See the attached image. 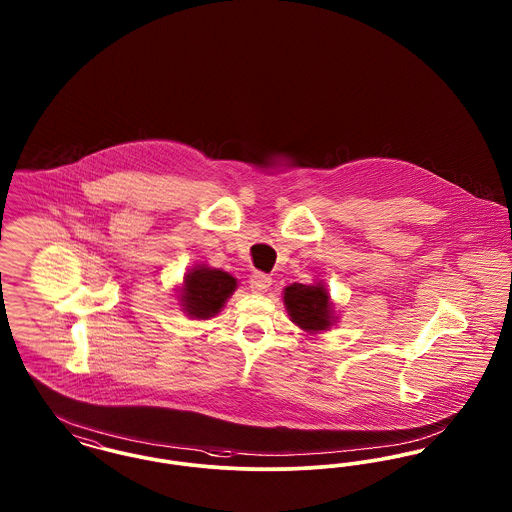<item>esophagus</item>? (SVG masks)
Listing matches in <instances>:
<instances>
[{
	"mask_svg": "<svg viewBox=\"0 0 512 512\" xmlns=\"http://www.w3.org/2000/svg\"><path fill=\"white\" fill-rule=\"evenodd\" d=\"M270 284H272V278L267 276V274H263V272H253L251 278H249V286H251V290L255 293L267 292Z\"/></svg>",
	"mask_w": 512,
	"mask_h": 512,
	"instance_id": "1",
	"label": "esophagus"
}]
</instances>
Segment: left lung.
<instances>
[{
  "mask_svg": "<svg viewBox=\"0 0 512 512\" xmlns=\"http://www.w3.org/2000/svg\"><path fill=\"white\" fill-rule=\"evenodd\" d=\"M284 303L293 322L307 332L328 330L332 324L328 293L322 286L292 284L286 288Z\"/></svg>",
  "mask_w": 512,
  "mask_h": 512,
  "instance_id": "8db88e82",
  "label": "left lung"
}]
</instances>
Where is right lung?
<instances>
[{"label": "right lung", "mask_w": 512, "mask_h": 512, "mask_svg": "<svg viewBox=\"0 0 512 512\" xmlns=\"http://www.w3.org/2000/svg\"><path fill=\"white\" fill-rule=\"evenodd\" d=\"M236 286V278L228 272L217 268H194L184 278V290L180 295L182 305L192 317H215Z\"/></svg>", "instance_id": "obj_1"}]
</instances>
